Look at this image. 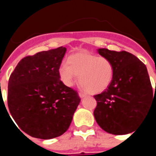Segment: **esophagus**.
I'll return each mask as SVG.
<instances>
[{"mask_svg":"<svg viewBox=\"0 0 156 156\" xmlns=\"http://www.w3.org/2000/svg\"><path fill=\"white\" fill-rule=\"evenodd\" d=\"M79 96L80 97V98H83L84 97H86L87 94H83V93H79Z\"/></svg>","mask_w":156,"mask_h":156,"instance_id":"esophagus-1","label":"esophagus"}]
</instances>
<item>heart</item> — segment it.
<instances>
[{
  "instance_id": "1",
  "label": "heart",
  "mask_w": 156,
  "mask_h": 156,
  "mask_svg": "<svg viewBox=\"0 0 156 156\" xmlns=\"http://www.w3.org/2000/svg\"><path fill=\"white\" fill-rule=\"evenodd\" d=\"M58 74L62 82L68 87L73 86L79 76L80 84L86 91L98 94L111 84L114 66L108 58L80 52L69 56L68 63H62Z\"/></svg>"
}]
</instances>
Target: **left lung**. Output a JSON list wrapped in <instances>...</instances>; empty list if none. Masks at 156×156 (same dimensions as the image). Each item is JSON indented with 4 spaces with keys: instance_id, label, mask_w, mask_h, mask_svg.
Listing matches in <instances>:
<instances>
[{
    "instance_id": "8db88e82",
    "label": "left lung",
    "mask_w": 156,
    "mask_h": 156,
    "mask_svg": "<svg viewBox=\"0 0 156 156\" xmlns=\"http://www.w3.org/2000/svg\"><path fill=\"white\" fill-rule=\"evenodd\" d=\"M98 53L114 66L111 84L94 95L95 120L105 131L115 135L132 133L151 109L153 92L145 65L132 54L99 48Z\"/></svg>"
}]
</instances>
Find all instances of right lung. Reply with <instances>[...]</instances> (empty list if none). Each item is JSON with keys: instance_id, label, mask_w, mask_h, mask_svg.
<instances>
[{"instance_id": "1", "label": "right lung", "mask_w": 156, "mask_h": 156, "mask_svg": "<svg viewBox=\"0 0 156 156\" xmlns=\"http://www.w3.org/2000/svg\"><path fill=\"white\" fill-rule=\"evenodd\" d=\"M66 52L65 47H59L27 56L11 74L8 108L16 124L31 137L48 140L61 136L80 102L78 93L60 80L58 68Z\"/></svg>"}]
</instances>
